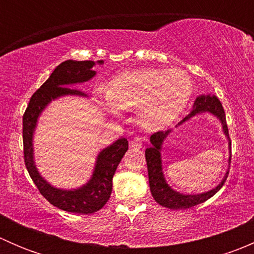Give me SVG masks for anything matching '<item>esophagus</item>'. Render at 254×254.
<instances>
[{
	"mask_svg": "<svg viewBox=\"0 0 254 254\" xmlns=\"http://www.w3.org/2000/svg\"><path fill=\"white\" fill-rule=\"evenodd\" d=\"M130 146H131L132 148H141L142 143L139 139H135V140H131V141H130Z\"/></svg>",
	"mask_w": 254,
	"mask_h": 254,
	"instance_id": "34e87169",
	"label": "esophagus"
}]
</instances>
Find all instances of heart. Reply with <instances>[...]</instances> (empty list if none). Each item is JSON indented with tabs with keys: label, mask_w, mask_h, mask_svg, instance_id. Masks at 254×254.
Listing matches in <instances>:
<instances>
[{
	"label": "heart",
	"mask_w": 254,
	"mask_h": 254,
	"mask_svg": "<svg viewBox=\"0 0 254 254\" xmlns=\"http://www.w3.org/2000/svg\"><path fill=\"white\" fill-rule=\"evenodd\" d=\"M193 81L181 68L147 67L113 78L106 106L113 114L136 109V120L146 130L168 127L183 113L193 96Z\"/></svg>",
	"instance_id": "obj_1"
}]
</instances>
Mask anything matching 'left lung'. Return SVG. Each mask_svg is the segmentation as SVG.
I'll return each mask as SVG.
<instances>
[{
	"instance_id": "8db88e82",
	"label": "left lung",
	"mask_w": 254,
	"mask_h": 254,
	"mask_svg": "<svg viewBox=\"0 0 254 254\" xmlns=\"http://www.w3.org/2000/svg\"><path fill=\"white\" fill-rule=\"evenodd\" d=\"M204 113H210L214 115L215 118L219 119L221 123L222 132H224L225 137L227 139V143H229V166H227V171L225 173L224 178L221 179L216 187H214L210 190L204 191V193L199 194H186L181 193V191L173 189L170 184L166 181L165 173H163V166H162V146L165 140L167 139L173 131L172 129H168L166 131H157L150 137V147L146 148L145 156H146V162H147V171H148V183H150V190L152 194L153 199L157 201L160 205L168 207L172 210L178 209H188V207L195 206L198 204L204 203L207 199L211 198L215 193L220 190L222 186H224L225 181H226L227 175H229V167L230 162H231V140L229 136V129H227L226 124V117H225L224 108H222L221 102L219 101L216 96L214 94H201L198 98L194 101L193 108H191L190 113L186 115V118L181 120L176 127L179 125L184 124L186 122L190 120L191 118L196 117L199 114H204Z\"/></svg>"
}]
</instances>
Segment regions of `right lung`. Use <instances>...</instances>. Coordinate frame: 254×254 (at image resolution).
Listing matches in <instances>:
<instances>
[{"instance_id": "obj_1", "label": "right lung", "mask_w": 254, "mask_h": 254, "mask_svg": "<svg viewBox=\"0 0 254 254\" xmlns=\"http://www.w3.org/2000/svg\"><path fill=\"white\" fill-rule=\"evenodd\" d=\"M97 64L103 65L104 61L66 60L61 63L33 94L23 115L24 162L33 182L49 203L64 211L75 214H93L106 205L112 194L113 176L129 148L127 140L123 137L99 151L93 172L87 183L77 188L64 189L49 183L37 168L34 160V134L40 115L53 101L66 96L88 98L86 93L72 88V86L91 81L97 75L93 70Z\"/></svg>"}]
</instances>
